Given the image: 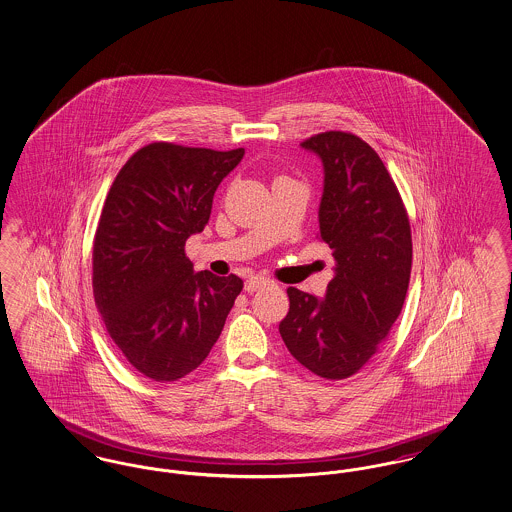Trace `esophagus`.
<instances>
[{"instance_id":"34e87169","label":"esophagus","mask_w":512,"mask_h":512,"mask_svg":"<svg viewBox=\"0 0 512 512\" xmlns=\"http://www.w3.org/2000/svg\"><path fill=\"white\" fill-rule=\"evenodd\" d=\"M270 284H272V280L267 278V276H251V278H247V282H245V292H257V290H261V288H265V286H270Z\"/></svg>"}]
</instances>
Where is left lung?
<instances>
[{
  "mask_svg": "<svg viewBox=\"0 0 512 512\" xmlns=\"http://www.w3.org/2000/svg\"><path fill=\"white\" fill-rule=\"evenodd\" d=\"M324 165L318 240L336 276L324 299L288 288L280 336L293 357L326 380L357 374L388 340L411 278L413 238L401 194L372 147L328 130L305 142Z\"/></svg>",
  "mask_w": 512,
  "mask_h": 512,
  "instance_id": "1",
  "label": "left lung"
}]
</instances>
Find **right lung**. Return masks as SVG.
I'll return each mask as SVG.
<instances>
[{"mask_svg":"<svg viewBox=\"0 0 512 512\" xmlns=\"http://www.w3.org/2000/svg\"><path fill=\"white\" fill-rule=\"evenodd\" d=\"M244 153L153 142L124 163L105 197L92 253L96 307L126 361L155 382L205 361L244 288L234 274L194 272L186 255Z\"/></svg>","mask_w":512,"mask_h":512,"instance_id":"add662e5","label":"right lung"}]
</instances>
